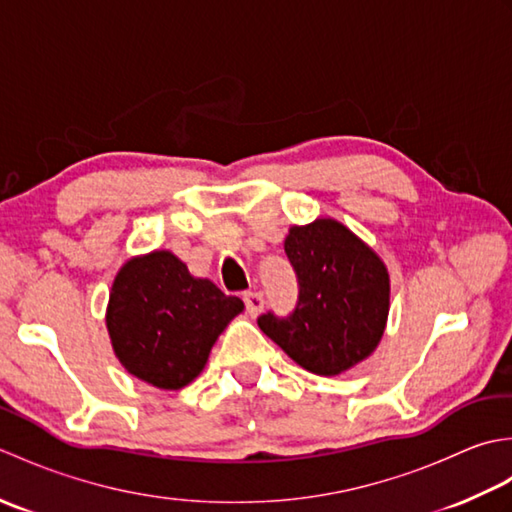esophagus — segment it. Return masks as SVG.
<instances>
[{"label": "esophagus", "mask_w": 512, "mask_h": 512, "mask_svg": "<svg viewBox=\"0 0 512 512\" xmlns=\"http://www.w3.org/2000/svg\"><path fill=\"white\" fill-rule=\"evenodd\" d=\"M244 303H246V312L250 317H257L264 308V297L262 292H244Z\"/></svg>", "instance_id": "obj_1"}]
</instances>
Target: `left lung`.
Listing matches in <instances>:
<instances>
[{"instance_id": "left-lung-1", "label": "left lung", "mask_w": 512, "mask_h": 512, "mask_svg": "<svg viewBox=\"0 0 512 512\" xmlns=\"http://www.w3.org/2000/svg\"><path fill=\"white\" fill-rule=\"evenodd\" d=\"M299 281L288 317L266 312L259 328L292 361L336 376L376 350L389 314V273L372 248L336 220L292 226L284 242Z\"/></svg>"}]
</instances>
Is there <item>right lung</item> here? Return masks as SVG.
<instances>
[{"instance_id": "1", "label": "right lung", "mask_w": 512, "mask_h": 512, "mask_svg": "<svg viewBox=\"0 0 512 512\" xmlns=\"http://www.w3.org/2000/svg\"><path fill=\"white\" fill-rule=\"evenodd\" d=\"M242 310V299L193 277L169 250H154L118 270L105 321L129 374L158 389H182L202 372L217 336Z\"/></svg>"}]
</instances>
